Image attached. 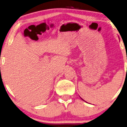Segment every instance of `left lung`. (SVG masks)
Masks as SVG:
<instances>
[{"label": "left lung", "instance_id": "left-lung-1", "mask_svg": "<svg viewBox=\"0 0 127 127\" xmlns=\"http://www.w3.org/2000/svg\"><path fill=\"white\" fill-rule=\"evenodd\" d=\"M82 100H83V99H82Z\"/></svg>", "mask_w": 127, "mask_h": 127}]
</instances>
